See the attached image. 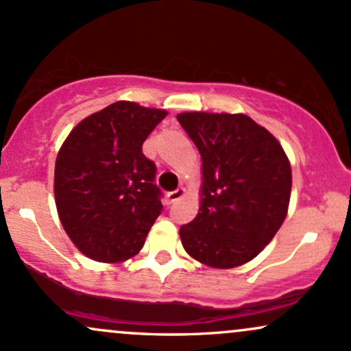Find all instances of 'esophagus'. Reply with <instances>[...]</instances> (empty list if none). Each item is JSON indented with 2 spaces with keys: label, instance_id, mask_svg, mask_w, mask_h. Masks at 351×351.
Wrapping results in <instances>:
<instances>
[{
  "label": "esophagus",
  "instance_id": "obj_1",
  "mask_svg": "<svg viewBox=\"0 0 351 351\" xmlns=\"http://www.w3.org/2000/svg\"><path fill=\"white\" fill-rule=\"evenodd\" d=\"M184 196V188H178V189H175V191H171V193H168L167 195V201L168 203H176V201L178 199H181Z\"/></svg>",
  "mask_w": 351,
  "mask_h": 351
}]
</instances>
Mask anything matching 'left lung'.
Returning a JSON list of instances; mask_svg holds the SVG:
<instances>
[{"label":"left lung","instance_id":"8db88e82","mask_svg":"<svg viewBox=\"0 0 351 351\" xmlns=\"http://www.w3.org/2000/svg\"><path fill=\"white\" fill-rule=\"evenodd\" d=\"M181 127L201 155L199 209L180 228L193 259L215 269L252 261L287 216L291 162L279 140L245 114L183 112Z\"/></svg>","mask_w":351,"mask_h":351}]
</instances>
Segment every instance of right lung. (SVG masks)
Here are the masks:
<instances>
[{
	"instance_id": "add662e5",
	"label": "right lung",
	"mask_w": 351,
	"mask_h": 351,
	"mask_svg": "<svg viewBox=\"0 0 351 351\" xmlns=\"http://www.w3.org/2000/svg\"><path fill=\"white\" fill-rule=\"evenodd\" d=\"M119 100L75 125L59 148L54 198L64 231L84 256L117 264L136 256L162 213L155 163L142 153L167 117Z\"/></svg>"
}]
</instances>
